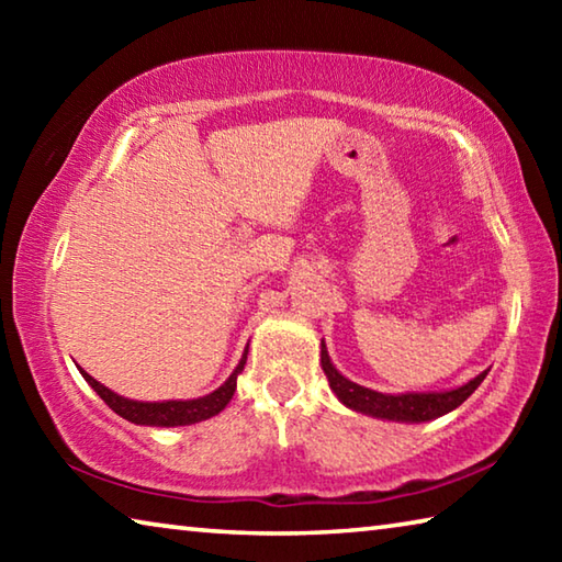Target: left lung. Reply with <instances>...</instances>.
Returning a JSON list of instances; mask_svg holds the SVG:
<instances>
[{
  "label": "left lung",
  "instance_id": "1",
  "mask_svg": "<svg viewBox=\"0 0 562 562\" xmlns=\"http://www.w3.org/2000/svg\"><path fill=\"white\" fill-rule=\"evenodd\" d=\"M319 361H322V369H325V374H327L329 389L347 408H351V412H357V414L384 418V422H398V424H422V422H431V418H439L443 414L453 412V408H459L465 398H469L475 389L481 386V382L488 374V369H486V372L473 376L471 382H465L456 389H446V392L382 394V392H374V389H369V386L351 382V379H347L345 374H339V369L331 364L325 339H322V345H319Z\"/></svg>",
  "mask_w": 562,
  "mask_h": 562
}]
</instances>
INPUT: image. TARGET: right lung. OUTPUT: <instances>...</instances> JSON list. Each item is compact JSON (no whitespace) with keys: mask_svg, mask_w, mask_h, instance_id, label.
I'll return each instance as SVG.
<instances>
[{"mask_svg":"<svg viewBox=\"0 0 562 562\" xmlns=\"http://www.w3.org/2000/svg\"><path fill=\"white\" fill-rule=\"evenodd\" d=\"M245 361H247V347L243 351L240 364L235 367V372L227 376L225 384L217 386L215 392L198 398H168V402H136V398H126L116 392H111L109 386L97 382V379L83 372L81 367L79 372L83 379H87L93 392L109 404V408H113V412L126 418V422L138 424V426H166V429H170V426H190L221 414L223 408L231 404L237 386V376H240V372L245 369Z\"/></svg>","mask_w":562,"mask_h":562,"instance_id":"1","label":"right lung"}]
</instances>
